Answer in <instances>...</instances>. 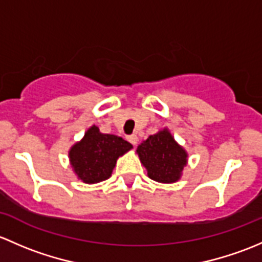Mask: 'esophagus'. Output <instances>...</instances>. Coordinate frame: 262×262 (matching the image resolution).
<instances>
[{
    "instance_id": "34e87169",
    "label": "esophagus",
    "mask_w": 262,
    "mask_h": 262,
    "mask_svg": "<svg viewBox=\"0 0 262 262\" xmlns=\"http://www.w3.org/2000/svg\"><path fill=\"white\" fill-rule=\"evenodd\" d=\"M127 140H128V142H131L132 145H136L137 144V136L136 135H130V136H127Z\"/></svg>"
}]
</instances>
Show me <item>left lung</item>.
<instances>
[{
    "instance_id": "left-lung-1",
    "label": "left lung",
    "mask_w": 262,
    "mask_h": 262,
    "mask_svg": "<svg viewBox=\"0 0 262 262\" xmlns=\"http://www.w3.org/2000/svg\"><path fill=\"white\" fill-rule=\"evenodd\" d=\"M140 160L147 175L160 183H174L187 164V152L174 141L168 130L151 135L137 147Z\"/></svg>"
}]
</instances>
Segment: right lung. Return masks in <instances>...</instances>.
<instances>
[{"mask_svg":"<svg viewBox=\"0 0 262 262\" xmlns=\"http://www.w3.org/2000/svg\"><path fill=\"white\" fill-rule=\"evenodd\" d=\"M132 147L122 137L101 134L96 126L85 132L80 142L69 151L75 174L84 183H99L111 177L118 156Z\"/></svg>","mask_w":262,"mask_h":262,"instance_id":"right-lung-1","label":"right lung"}]
</instances>
